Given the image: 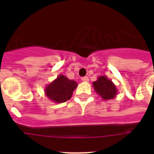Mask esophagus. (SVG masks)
I'll return each mask as SVG.
<instances>
[{
	"label": "esophagus",
	"mask_w": 154,
	"mask_h": 154,
	"mask_svg": "<svg viewBox=\"0 0 154 154\" xmlns=\"http://www.w3.org/2000/svg\"><path fill=\"white\" fill-rule=\"evenodd\" d=\"M82 80L83 81V82H89V77H82Z\"/></svg>",
	"instance_id": "1"
}]
</instances>
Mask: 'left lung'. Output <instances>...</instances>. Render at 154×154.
<instances>
[{
  "label": "left lung",
  "instance_id": "1",
  "mask_svg": "<svg viewBox=\"0 0 154 154\" xmlns=\"http://www.w3.org/2000/svg\"><path fill=\"white\" fill-rule=\"evenodd\" d=\"M94 90L103 100H110L117 95V89L112 81L108 79L106 76H101L96 82H93Z\"/></svg>",
  "mask_w": 154,
  "mask_h": 154
}]
</instances>
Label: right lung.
Instances as JSON below:
<instances>
[{
    "label": "right lung",
    "mask_w": 154,
    "mask_h": 154,
    "mask_svg": "<svg viewBox=\"0 0 154 154\" xmlns=\"http://www.w3.org/2000/svg\"><path fill=\"white\" fill-rule=\"evenodd\" d=\"M77 83L63 75H59L50 84L45 87V95L49 100L56 103H62L69 100L72 92L77 88Z\"/></svg>",
    "instance_id": "obj_1"
}]
</instances>
